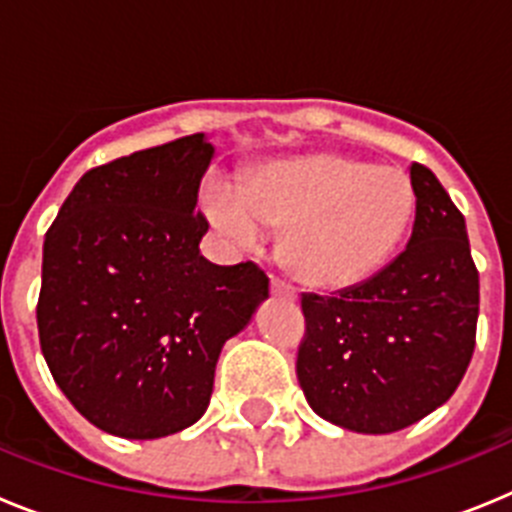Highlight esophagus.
I'll list each match as a JSON object with an SVG mask.
<instances>
[{"instance_id":"esophagus-1","label":"esophagus","mask_w":512,"mask_h":512,"mask_svg":"<svg viewBox=\"0 0 512 512\" xmlns=\"http://www.w3.org/2000/svg\"><path fill=\"white\" fill-rule=\"evenodd\" d=\"M271 297H279V300H287V302H295L297 300V292L289 284L279 282V279H271Z\"/></svg>"}]
</instances>
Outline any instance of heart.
Segmentation results:
<instances>
[{
	"label": "heart",
	"mask_w": 512,
	"mask_h": 512,
	"mask_svg": "<svg viewBox=\"0 0 512 512\" xmlns=\"http://www.w3.org/2000/svg\"><path fill=\"white\" fill-rule=\"evenodd\" d=\"M210 223L235 248L282 230L279 256L302 284L354 289L384 269L405 238L415 189L402 171L343 153H307L248 171L238 189L205 192Z\"/></svg>",
	"instance_id": "heart-1"
}]
</instances>
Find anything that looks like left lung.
<instances>
[{
  "label": "left lung",
  "mask_w": 512,
  "mask_h": 512,
  "mask_svg": "<svg viewBox=\"0 0 512 512\" xmlns=\"http://www.w3.org/2000/svg\"><path fill=\"white\" fill-rule=\"evenodd\" d=\"M415 223L405 251L369 282L302 295L297 379L323 420L395 433L454 395L474 354L479 274L464 215L431 169L410 166Z\"/></svg>",
  "instance_id": "1"
}]
</instances>
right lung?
<instances>
[{"mask_svg":"<svg viewBox=\"0 0 512 512\" xmlns=\"http://www.w3.org/2000/svg\"><path fill=\"white\" fill-rule=\"evenodd\" d=\"M205 133L81 176L45 233L38 333L45 364L92 425L164 438L205 415L225 341L269 297L256 264L200 256Z\"/></svg>","mask_w":512,"mask_h":512,"instance_id":"add662e5","label":"right lung"}]
</instances>
